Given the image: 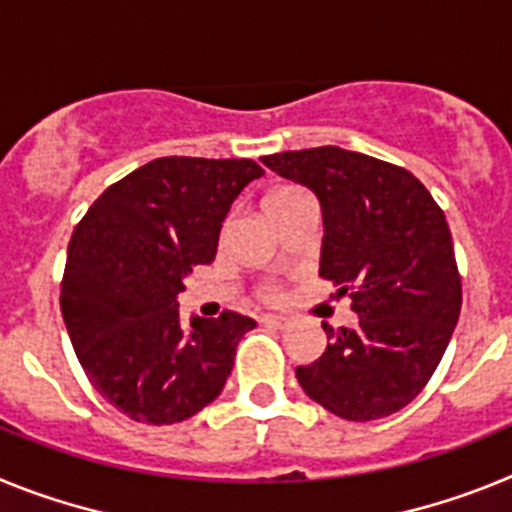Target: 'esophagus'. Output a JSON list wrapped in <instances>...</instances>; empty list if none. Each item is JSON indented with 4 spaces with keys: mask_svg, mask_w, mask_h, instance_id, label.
I'll return each mask as SVG.
<instances>
[{
    "mask_svg": "<svg viewBox=\"0 0 512 512\" xmlns=\"http://www.w3.org/2000/svg\"><path fill=\"white\" fill-rule=\"evenodd\" d=\"M261 323L274 325V328H284V325H289V320L282 318V315H264V318H261Z\"/></svg>",
    "mask_w": 512,
    "mask_h": 512,
    "instance_id": "esophagus-1",
    "label": "esophagus"
}]
</instances>
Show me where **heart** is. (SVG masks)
Wrapping results in <instances>:
<instances>
[{"label": "heart", "mask_w": 512, "mask_h": 512, "mask_svg": "<svg viewBox=\"0 0 512 512\" xmlns=\"http://www.w3.org/2000/svg\"><path fill=\"white\" fill-rule=\"evenodd\" d=\"M300 192H302V189H295V187H279V189H274L269 197H266V205H269V202L287 200V197H295V194H300ZM264 295L266 297H277V289H266Z\"/></svg>", "instance_id": "b5f03b06"}]
</instances>
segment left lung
<instances>
[{"instance_id":"1","label":"left lung","mask_w":512,"mask_h":512,"mask_svg":"<svg viewBox=\"0 0 512 512\" xmlns=\"http://www.w3.org/2000/svg\"><path fill=\"white\" fill-rule=\"evenodd\" d=\"M312 189L323 210L320 277L351 292L359 325L328 333V348L297 382L338 418L377 420L420 395L461 310L454 243L431 192L402 166L338 146L261 158Z\"/></svg>"}]
</instances>
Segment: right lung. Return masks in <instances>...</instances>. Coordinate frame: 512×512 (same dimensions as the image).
I'll return each mask as SVG.
<instances>
[{
	"mask_svg": "<svg viewBox=\"0 0 512 512\" xmlns=\"http://www.w3.org/2000/svg\"><path fill=\"white\" fill-rule=\"evenodd\" d=\"M264 176L251 158L166 156L104 189L81 217L61 282L76 359L130 420L171 425L210 405L256 328L225 310L184 323L179 292L210 264L230 205Z\"/></svg>",
	"mask_w": 512,
	"mask_h": 512,
	"instance_id": "obj_1",
	"label": "right lung"
}]
</instances>
